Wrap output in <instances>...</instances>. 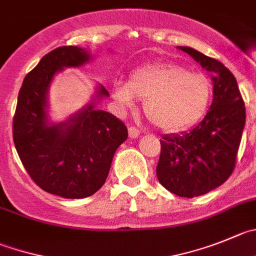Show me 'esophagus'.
Segmentation results:
<instances>
[{
    "label": "esophagus",
    "mask_w": 256,
    "mask_h": 256,
    "mask_svg": "<svg viewBox=\"0 0 256 256\" xmlns=\"http://www.w3.org/2000/svg\"><path fill=\"white\" fill-rule=\"evenodd\" d=\"M128 134H130V138H138L140 136V132L134 126H130L128 128Z\"/></svg>",
    "instance_id": "34e87169"
}]
</instances>
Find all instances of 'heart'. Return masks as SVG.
Returning <instances> with one entry per match:
<instances>
[{"label": "heart", "mask_w": 256, "mask_h": 256, "mask_svg": "<svg viewBox=\"0 0 256 256\" xmlns=\"http://www.w3.org/2000/svg\"><path fill=\"white\" fill-rule=\"evenodd\" d=\"M114 98L126 108L142 100L148 120L163 132H180L208 114L214 85L206 75L171 62L146 65L133 72L130 82H114Z\"/></svg>", "instance_id": "1"}]
</instances>
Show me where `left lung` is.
I'll return each mask as SVG.
<instances>
[{"label": "left lung", "mask_w": 256, "mask_h": 256, "mask_svg": "<svg viewBox=\"0 0 256 256\" xmlns=\"http://www.w3.org/2000/svg\"><path fill=\"white\" fill-rule=\"evenodd\" d=\"M210 72L214 99L194 128L160 140L157 178L180 197L201 196L231 176L245 126V106L232 72L218 60L187 46H177Z\"/></svg>", "instance_id": "obj_1"}]
</instances>
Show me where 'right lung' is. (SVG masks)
I'll list each match as a JSON object with an SVG mask.
<instances>
[{
	"label": "right lung",
	"instance_id": "1",
	"mask_svg": "<svg viewBox=\"0 0 256 256\" xmlns=\"http://www.w3.org/2000/svg\"><path fill=\"white\" fill-rule=\"evenodd\" d=\"M93 59L86 48L62 46L46 54L26 75L14 116V142L24 167L38 187L64 198H84L104 184L116 148L128 130L113 114L96 109L109 93L96 86L89 104L65 122L48 118V89L65 68Z\"/></svg>",
	"mask_w": 256,
	"mask_h": 256
}]
</instances>
